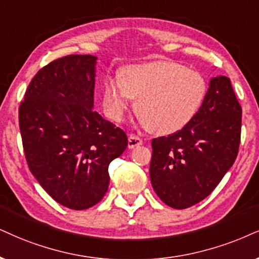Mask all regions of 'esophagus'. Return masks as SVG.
I'll use <instances>...</instances> for the list:
<instances>
[{"label": "esophagus", "instance_id": "34e87169", "mask_svg": "<svg viewBox=\"0 0 259 259\" xmlns=\"http://www.w3.org/2000/svg\"><path fill=\"white\" fill-rule=\"evenodd\" d=\"M142 144H143L142 138H139L138 136L130 135V137H128V149H135V148H137V146H139Z\"/></svg>", "mask_w": 259, "mask_h": 259}]
</instances>
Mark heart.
Segmentation results:
<instances>
[{
    "instance_id": "b5f03b06",
    "label": "heart",
    "mask_w": 259,
    "mask_h": 259,
    "mask_svg": "<svg viewBox=\"0 0 259 259\" xmlns=\"http://www.w3.org/2000/svg\"><path fill=\"white\" fill-rule=\"evenodd\" d=\"M204 76L180 63L154 61L124 67L108 76L102 103L109 119L120 121L132 98L135 110L151 132L171 135L196 116L206 95Z\"/></svg>"
}]
</instances>
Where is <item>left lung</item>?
I'll return each instance as SVG.
<instances>
[{
    "mask_svg": "<svg viewBox=\"0 0 259 259\" xmlns=\"http://www.w3.org/2000/svg\"><path fill=\"white\" fill-rule=\"evenodd\" d=\"M241 113L229 78L218 75L183 130L152 139L150 179L162 202L186 209L215 190L237 158Z\"/></svg>",
    "mask_w": 259,
    "mask_h": 259,
    "instance_id": "1",
    "label": "left lung"
}]
</instances>
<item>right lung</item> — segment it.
Listing matches in <instances>:
<instances>
[{
  "label": "right lung",
  "instance_id": "add662e5",
  "mask_svg": "<svg viewBox=\"0 0 259 259\" xmlns=\"http://www.w3.org/2000/svg\"><path fill=\"white\" fill-rule=\"evenodd\" d=\"M97 57L69 55L40 69L19 108L31 173L61 205L85 210L109 186V164L127 148L122 130L94 110Z\"/></svg>",
  "mask_w": 259,
  "mask_h": 259
}]
</instances>
